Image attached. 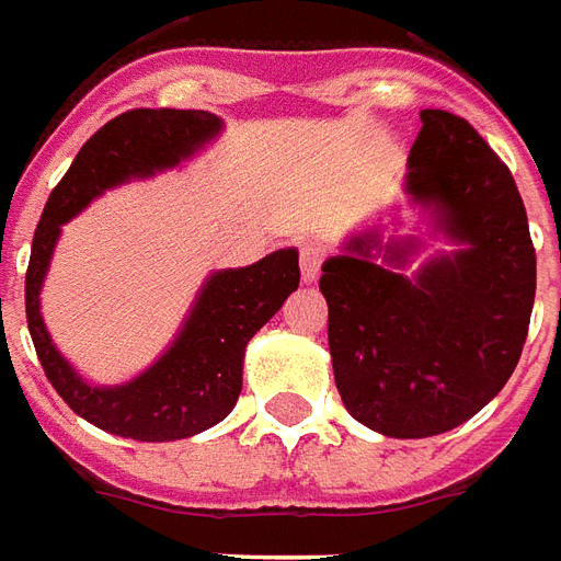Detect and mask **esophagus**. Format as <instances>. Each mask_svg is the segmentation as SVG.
I'll list each match as a JSON object with an SVG mask.
<instances>
[{
    "instance_id": "34e87169",
    "label": "esophagus",
    "mask_w": 561,
    "mask_h": 561,
    "mask_svg": "<svg viewBox=\"0 0 561 561\" xmlns=\"http://www.w3.org/2000/svg\"><path fill=\"white\" fill-rule=\"evenodd\" d=\"M298 251H301V280H305V284H313V280L320 277L322 248L320 244H313V241H305Z\"/></svg>"
}]
</instances>
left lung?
Returning <instances> with one entry per match:
<instances>
[{"mask_svg": "<svg viewBox=\"0 0 561 561\" xmlns=\"http://www.w3.org/2000/svg\"><path fill=\"white\" fill-rule=\"evenodd\" d=\"M403 191L454 251L403 275L421 241L353 232L322 263L329 350L343 407L391 439L454 431L520 362L535 248L508 167L466 118L421 110Z\"/></svg>", "mask_w": 561, "mask_h": 561, "instance_id": "1", "label": "left lung"}]
</instances>
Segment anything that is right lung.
Masks as SVG:
<instances>
[{"label": "right lung", "mask_w": 561, "mask_h": 561, "mask_svg": "<svg viewBox=\"0 0 561 561\" xmlns=\"http://www.w3.org/2000/svg\"><path fill=\"white\" fill-rule=\"evenodd\" d=\"M224 130L206 110H128L77 151L53 187L32 239L26 272V322L44 374L80 419L137 443H173L215 427L236 407L244 350L298 289V251L280 248L244 268L211 272L182 329L154 365L122 386H92L65 358L41 317V286L62 224L92 199L134 179L173 170Z\"/></svg>", "instance_id": "right-lung-1"}]
</instances>
